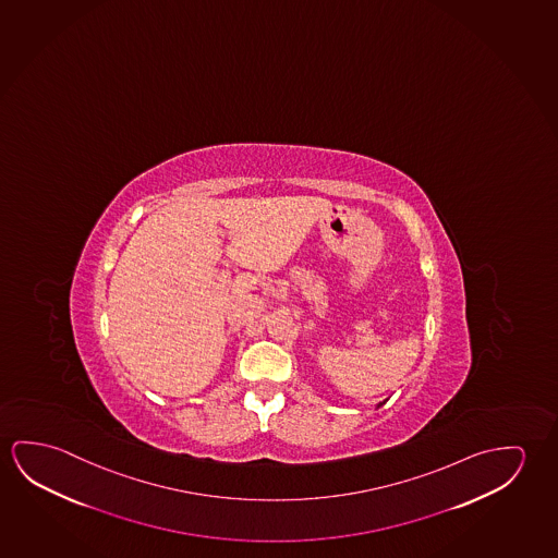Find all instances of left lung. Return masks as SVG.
Here are the masks:
<instances>
[{
    "mask_svg": "<svg viewBox=\"0 0 558 558\" xmlns=\"http://www.w3.org/2000/svg\"><path fill=\"white\" fill-rule=\"evenodd\" d=\"M383 403H385V402H383ZM383 403H378V408H380V405H383Z\"/></svg>",
    "mask_w": 558,
    "mask_h": 558,
    "instance_id": "8db88e82",
    "label": "left lung"
}]
</instances>
